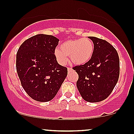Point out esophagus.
Segmentation results:
<instances>
[{
	"label": "esophagus",
	"instance_id": "obj_1",
	"mask_svg": "<svg viewBox=\"0 0 134 134\" xmlns=\"http://www.w3.org/2000/svg\"><path fill=\"white\" fill-rule=\"evenodd\" d=\"M71 70H72V68H68V71H71Z\"/></svg>",
	"mask_w": 134,
	"mask_h": 134
}]
</instances>
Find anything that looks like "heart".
I'll return each mask as SVG.
<instances>
[{"instance_id":"heart-1","label":"heart","mask_w":134,"mask_h":134,"mask_svg":"<svg viewBox=\"0 0 134 134\" xmlns=\"http://www.w3.org/2000/svg\"><path fill=\"white\" fill-rule=\"evenodd\" d=\"M94 53V44L88 38H81L64 41L59 48L54 52L55 59L59 64L65 65L70 61L76 65H82L90 61Z\"/></svg>"}]
</instances>
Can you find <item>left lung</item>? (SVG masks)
I'll return each instance as SVG.
<instances>
[{"mask_svg":"<svg viewBox=\"0 0 134 134\" xmlns=\"http://www.w3.org/2000/svg\"><path fill=\"white\" fill-rule=\"evenodd\" d=\"M94 53L88 63L73 69L78 73L77 87L84 100L98 102L110 95L118 81L119 59L116 50L105 40L90 36Z\"/></svg>","mask_w":134,"mask_h":134,"instance_id":"obj_1","label":"left lung"}]
</instances>
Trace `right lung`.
<instances>
[{"label": "right lung", "instance_id": "add662e5", "mask_svg": "<svg viewBox=\"0 0 134 134\" xmlns=\"http://www.w3.org/2000/svg\"><path fill=\"white\" fill-rule=\"evenodd\" d=\"M59 39L37 34L25 40L16 54V66L21 84L29 96L36 101L52 100L68 74L60 65L54 52Z\"/></svg>", "mask_w": 134, "mask_h": 134}]
</instances>
